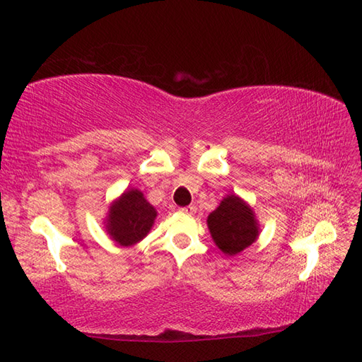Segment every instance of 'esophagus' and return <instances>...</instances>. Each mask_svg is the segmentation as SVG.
Segmentation results:
<instances>
[{
    "mask_svg": "<svg viewBox=\"0 0 362 362\" xmlns=\"http://www.w3.org/2000/svg\"><path fill=\"white\" fill-rule=\"evenodd\" d=\"M180 211H182V214L186 215H195L197 214V207L195 206H187V207H181Z\"/></svg>",
    "mask_w": 362,
    "mask_h": 362,
    "instance_id": "34e87169",
    "label": "esophagus"
}]
</instances>
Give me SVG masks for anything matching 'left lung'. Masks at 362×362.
Wrapping results in <instances>:
<instances>
[{
	"label": "left lung",
	"mask_w": 362,
	"mask_h": 362,
	"mask_svg": "<svg viewBox=\"0 0 362 362\" xmlns=\"http://www.w3.org/2000/svg\"><path fill=\"white\" fill-rule=\"evenodd\" d=\"M207 226L218 249L230 257L247 249L259 235L255 211L236 195H228L221 201L209 215Z\"/></svg>",
	"instance_id": "left-lung-1"
}]
</instances>
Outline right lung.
Masks as SVG:
<instances>
[{
  "label": "right lung",
  "instance_id": "obj_1",
  "mask_svg": "<svg viewBox=\"0 0 362 362\" xmlns=\"http://www.w3.org/2000/svg\"><path fill=\"white\" fill-rule=\"evenodd\" d=\"M155 218L156 209L144 198L143 192L130 189L109 207L105 232L117 244L130 247L151 232Z\"/></svg>",
  "mask_w": 362,
  "mask_h": 362
}]
</instances>
